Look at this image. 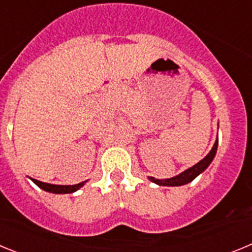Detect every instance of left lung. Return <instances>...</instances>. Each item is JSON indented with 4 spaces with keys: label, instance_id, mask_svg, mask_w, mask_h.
Segmentation results:
<instances>
[{
    "label": "left lung",
    "instance_id": "8db88e82",
    "mask_svg": "<svg viewBox=\"0 0 252 252\" xmlns=\"http://www.w3.org/2000/svg\"><path fill=\"white\" fill-rule=\"evenodd\" d=\"M217 148H218V135H217V140H216L215 145H213V148L211 149V151L207 154L206 157H204L201 161H198L195 165L190 166L189 169L182 171L180 174L175 175V177L173 178H168V179H157V178L149 177V180L153 182V183L158 184V186H164V187H180V186H184V184L190 183V182L194 180L198 175L202 174V173L208 168L209 164L213 161V159H215L216 157V153H217Z\"/></svg>",
    "mask_w": 252,
    "mask_h": 252
}]
</instances>
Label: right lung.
<instances>
[{
	"instance_id": "add662e5",
	"label": "right lung",
	"mask_w": 252,
	"mask_h": 252,
	"mask_svg": "<svg viewBox=\"0 0 252 252\" xmlns=\"http://www.w3.org/2000/svg\"><path fill=\"white\" fill-rule=\"evenodd\" d=\"M35 184H36L39 188H41L43 190L49 193H54V194H69V193H74L77 192L78 189H81L84 184L87 183V180L82 182V183L74 184V186H58V184H49V183H44V182H40V180L32 179L30 178Z\"/></svg>"
}]
</instances>
